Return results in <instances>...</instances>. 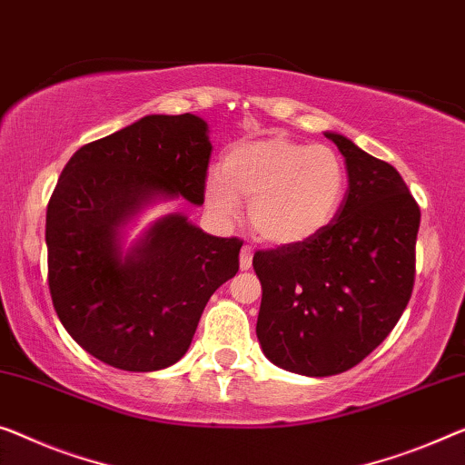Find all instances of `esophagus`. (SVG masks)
<instances>
[{
	"label": "esophagus",
	"instance_id": "1",
	"mask_svg": "<svg viewBox=\"0 0 465 465\" xmlns=\"http://www.w3.org/2000/svg\"><path fill=\"white\" fill-rule=\"evenodd\" d=\"M252 248L251 246H242L240 251V269L242 272H248L252 267Z\"/></svg>",
	"mask_w": 465,
	"mask_h": 465
}]
</instances>
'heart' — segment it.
Returning <instances> with one entry per match:
<instances>
[{
    "instance_id": "heart-1",
    "label": "heart",
    "mask_w": 465,
    "mask_h": 465,
    "mask_svg": "<svg viewBox=\"0 0 465 465\" xmlns=\"http://www.w3.org/2000/svg\"><path fill=\"white\" fill-rule=\"evenodd\" d=\"M344 193L346 169L334 150L280 135L235 145L204 188L221 219H233L240 200H251L254 233L275 246H299L328 230Z\"/></svg>"
}]
</instances>
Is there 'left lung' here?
Here are the masks:
<instances>
[{"label":"left lung","mask_w":465,"mask_h":465,"mask_svg":"<svg viewBox=\"0 0 465 465\" xmlns=\"http://www.w3.org/2000/svg\"><path fill=\"white\" fill-rule=\"evenodd\" d=\"M349 190L336 219L299 246L259 251L261 349L273 365L325 378L361 363L411 299L420 206L392 164L325 131Z\"/></svg>","instance_id":"left-lung-1"}]
</instances>
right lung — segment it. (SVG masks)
<instances>
[{
    "label": "right lung",
    "mask_w": 465,
    "mask_h": 465,
    "mask_svg": "<svg viewBox=\"0 0 465 465\" xmlns=\"http://www.w3.org/2000/svg\"><path fill=\"white\" fill-rule=\"evenodd\" d=\"M213 145L196 114H148L83 145L47 204V282L74 342L124 371L164 370L185 355L206 302L238 273V238L164 214L123 248L145 206L204 203Z\"/></svg>",
    "instance_id": "right-lung-1"
}]
</instances>
